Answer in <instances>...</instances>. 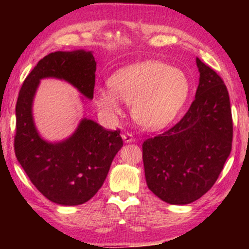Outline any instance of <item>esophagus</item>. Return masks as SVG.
Wrapping results in <instances>:
<instances>
[{
    "label": "esophagus",
    "mask_w": 249,
    "mask_h": 249,
    "mask_svg": "<svg viewBox=\"0 0 249 249\" xmlns=\"http://www.w3.org/2000/svg\"><path fill=\"white\" fill-rule=\"evenodd\" d=\"M122 139H124V142H135L134 136L129 134V132H125V134L122 135Z\"/></svg>",
    "instance_id": "34e87169"
}]
</instances>
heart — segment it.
I'll return each instance as SVG.
<instances>
[{
    "label": "heart",
    "mask_w": 249,
    "mask_h": 249,
    "mask_svg": "<svg viewBox=\"0 0 249 249\" xmlns=\"http://www.w3.org/2000/svg\"><path fill=\"white\" fill-rule=\"evenodd\" d=\"M110 90L98 89L94 102L105 117L121 114L119 101L131 105L136 124L154 130L169 124L185 107L190 80L185 71L160 61H144L124 67L108 78Z\"/></svg>",
    "instance_id": "b5f03b06"
}]
</instances>
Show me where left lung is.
<instances>
[{
	"label": "left lung",
	"mask_w": 249,
	"mask_h": 249,
	"mask_svg": "<svg viewBox=\"0 0 249 249\" xmlns=\"http://www.w3.org/2000/svg\"><path fill=\"white\" fill-rule=\"evenodd\" d=\"M199 84L175 127L142 144L145 179L163 202L186 205L209 192L229 158L232 117L229 93L213 69L196 57Z\"/></svg>",
	"instance_id": "obj_1"
}]
</instances>
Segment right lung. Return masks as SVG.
Masks as SVG:
<instances>
[{"label":"right lung","instance_id":"add662e5","mask_svg":"<svg viewBox=\"0 0 249 249\" xmlns=\"http://www.w3.org/2000/svg\"><path fill=\"white\" fill-rule=\"evenodd\" d=\"M96 62L90 51L51 53L23 81L16 105L15 152L34 186L51 202L76 206L89 200L103 185L114 156L124 142L120 130L108 131L90 119L59 142L44 139L37 130L33 104L42 79L67 81L93 100Z\"/></svg>","mask_w":249,"mask_h":249}]
</instances>
